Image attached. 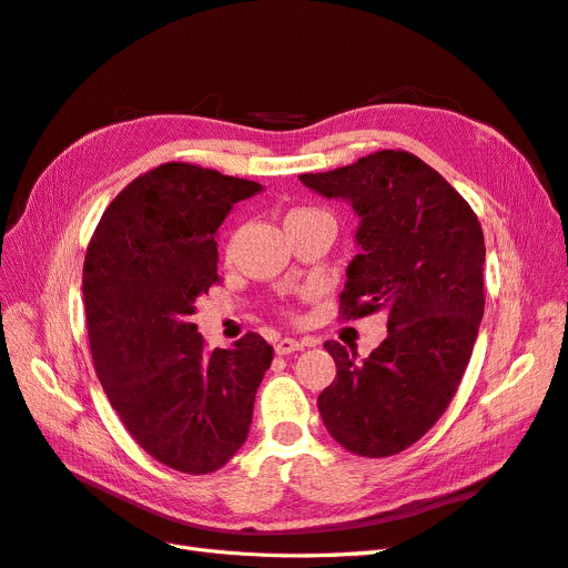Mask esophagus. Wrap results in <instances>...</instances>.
I'll return each mask as SVG.
<instances>
[{
  "instance_id": "esophagus-1",
  "label": "esophagus",
  "mask_w": 568,
  "mask_h": 568,
  "mask_svg": "<svg viewBox=\"0 0 568 568\" xmlns=\"http://www.w3.org/2000/svg\"><path fill=\"white\" fill-rule=\"evenodd\" d=\"M315 341H296V338H282L277 341V346H274V353L277 355H288V353H296V351H303L305 346H313Z\"/></svg>"
}]
</instances>
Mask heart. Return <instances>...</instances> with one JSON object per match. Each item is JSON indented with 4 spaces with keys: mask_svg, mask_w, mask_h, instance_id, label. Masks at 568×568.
Here are the masks:
<instances>
[{
    "mask_svg": "<svg viewBox=\"0 0 568 568\" xmlns=\"http://www.w3.org/2000/svg\"><path fill=\"white\" fill-rule=\"evenodd\" d=\"M303 213H315V209H294L288 215H303ZM288 215H286V217H288Z\"/></svg>",
    "mask_w": 568,
    "mask_h": 568,
    "instance_id": "1",
    "label": "heart"
}]
</instances>
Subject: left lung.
Here are the masks:
<instances>
[{
	"mask_svg": "<svg viewBox=\"0 0 568 568\" xmlns=\"http://www.w3.org/2000/svg\"><path fill=\"white\" fill-rule=\"evenodd\" d=\"M301 182L346 199L359 251L341 291L343 320L388 313L369 357L326 341L336 379L317 407L326 432L363 457L398 455L432 428L469 365L484 317V230L471 205L415 153L384 149Z\"/></svg>",
	"mask_w": 568,
	"mask_h": 568,
	"instance_id": "left-lung-1",
	"label": "left lung"
}]
</instances>
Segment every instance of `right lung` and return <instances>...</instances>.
<instances>
[{"instance_id":"obj_1","label":"right lung","mask_w":568,"mask_h":568,"mask_svg":"<svg viewBox=\"0 0 568 568\" xmlns=\"http://www.w3.org/2000/svg\"><path fill=\"white\" fill-rule=\"evenodd\" d=\"M261 184L192 163L132 180L101 215L82 267L90 351L120 422L161 464L211 474L242 448L272 346L248 332L205 348L194 303L217 282L215 232Z\"/></svg>"}]
</instances>
